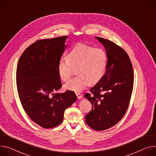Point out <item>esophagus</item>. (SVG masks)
<instances>
[{
    "mask_svg": "<svg viewBox=\"0 0 156 156\" xmlns=\"http://www.w3.org/2000/svg\"><path fill=\"white\" fill-rule=\"evenodd\" d=\"M76 95L77 98H78V99H81V98H82V95L80 94V93H76Z\"/></svg>",
    "mask_w": 156,
    "mask_h": 156,
    "instance_id": "esophagus-1",
    "label": "esophagus"
}]
</instances>
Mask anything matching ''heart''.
<instances>
[{"mask_svg": "<svg viewBox=\"0 0 156 156\" xmlns=\"http://www.w3.org/2000/svg\"><path fill=\"white\" fill-rule=\"evenodd\" d=\"M108 56L101 48L79 43L69 51L66 58H61L57 69L61 79L68 81L76 69L75 78L64 85L66 90L80 92L88 85H95L104 76L107 67Z\"/></svg>", "mask_w": 156, "mask_h": 156, "instance_id": "b5f03b06", "label": "heart"}]
</instances>
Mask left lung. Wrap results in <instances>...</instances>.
<instances>
[{
	"mask_svg": "<svg viewBox=\"0 0 156 156\" xmlns=\"http://www.w3.org/2000/svg\"><path fill=\"white\" fill-rule=\"evenodd\" d=\"M96 38L106 49L107 67L91 93L85 94L92 105L85 121L91 129L101 131L116 125L125 115L133 90V71L125 50L110 40Z\"/></svg>",
	"mask_w": 156,
	"mask_h": 156,
	"instance_id": "1",
	"label": "left lung"
}]
</instances>
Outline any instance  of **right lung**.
I'll list each match as a JSON object with an SVG mask.
<instances>
[{"mask_svg":"<svg viewBox=\"0 0 156 156\" xmlns=\"http://www.w3.org/2000/svg\"><path fill=\"white\" fill-rule=\"evenodd\" d=\"M67 38L64 36L36 41L23 52L17 66V89L22 106L31 120L45 129L59 125L65 110L77 100L71 90L53 93L62 87L57 65L66 48Z\"/></svg>","mask_w":156,"mask_h":156,"instance_id":"right-lung-1","label":"right lung"}]
</instances>
